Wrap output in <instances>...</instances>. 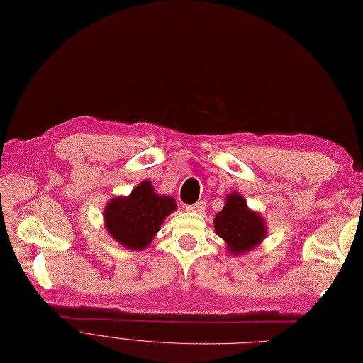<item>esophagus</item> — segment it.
<instances>
[{
  "instance_id": "obj_1",
  "label": "esophagus",
  "mask_w": 363,
  "mask_h": 363,
  "mask_svg": "<svg viewBox=\"0 0 363 363\" xmlns=\"http://www.w3.org/2000/svg\"><path fill=\"white\" fill-rule=\"evenodd\" d=\"M186 210L191 211V213H198V214H201V213L205 211V202H203V201H199V202H196L195 205H189V206H186Z\"/></svg>"
}]
</instances>
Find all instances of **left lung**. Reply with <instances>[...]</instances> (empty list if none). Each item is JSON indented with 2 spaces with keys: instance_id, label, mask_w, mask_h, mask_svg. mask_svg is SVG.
I'll return each mask as SVG.
<instances>
[{
  "instance_id": "8db88e82",
  "label": "left lung",
  "mask_w": 363,
  "mask_h": 363,
  "mask_svg": "<svg viewBox=\"0 0 363 363\" xmlns=\"http://www.w3.org/2000/svg\"><path fill=\"white\" fill-rule=\"evenodd\" d=\"M214 230L226 251L232 255H244L260 245L267 236L264 217L251 210L244 196L232 192L224 199V206L214 217Z\"/></svg>"
}]
</instances>
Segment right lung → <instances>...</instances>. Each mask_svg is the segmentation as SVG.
I'll return each instance as SVG.
<instances>
[{
  "label": "right lung",
  "instance_id": "right-lung-1",
  "mask_svg": "<svg viewBox=\"0 0 363 363\" xmlns=\"http://www.w3.org/2000/svg\"><path fill=\"white\" fill-rule=\"evenodd\" d=\"M176 210L174 198L157 194L153 184L143 180L128 196H115L105 205L103 226L119 245L142 251L157 236L164 220Z\"/></svg>",
  "mask_w": 363,
  "mask_h": 363
}]
</instances>
